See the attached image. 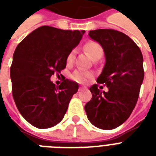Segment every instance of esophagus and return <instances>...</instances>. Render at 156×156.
<instances>
[{
	"label": "esophagus",
	"instance_id": "1",
	"mask_svg": "<svg viewBox=\"0 0 156 156\" xmlns=\"http://www.w3.org/2000/svg\"><path fill=\"white\" fill-rule=\"evenodd\" d=\"M87 90V88L83 87H79V89H78V90H79V91H83V90Z\"/></svg>",
	"mask_w": 156,
	"mask_h": 156
}]
</instances>
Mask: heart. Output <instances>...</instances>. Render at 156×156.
I'll list each match as a JSON object with an SVG mask.
<instances>
[{
  "instance_id": "1",
  "label": "heart",
  "mask_w": 156,
  "mask_h": 156,
  "mask_svg": "<svg viewBox=\"0 0 156 156\" xmlns=\"http://www.w3.org/2000/svg\"><path fill=\"white\" fill-rule=\"evenodd\" d=\"M84 49L90 56V58L94 61L101 58L104 54V48L101 44L94 40H90L86 43L84 45ZM74 57H75V50L73 49L69 52L68 56L66 57L67 64L73 63L74 61ZM92 73L90 72L82 70V69H77L71 74V78L78 83H86L90 78H92Z\"/></svg>"
}]
</instances>
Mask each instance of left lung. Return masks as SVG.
Wrapping results in <instances>:
<instances>
[{"label": "left lung", "instance_id": "8db88e82", "mask_svg": "<svg viewBox=\"0 0 156 156\" xmlns=\"http://www.w3.org/2000/svg\"><path fill=\"white\" fill-rule=\"evenodd\" d=\"M89 36L104 48L106 62L97 83H105L108 90L101 91L97 84L93 85L85 111L95 127L112 129L129 117L137 104L144 78L143 54L128 35L118 30H90Z\"/></svg>", "mask_w": 156, "mask_h": 156}]
</instances>
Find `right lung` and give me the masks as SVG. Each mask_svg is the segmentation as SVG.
<instances>
[{
    "label": "right lung",
    "mask_w": 156,
    "mask_h": 156,
    "mask_svg": "<svg viewBox=\"0 0 156 156\" xmlns=\"http://www.w3.org/2000/svg\"><path fill=\"white\" fill-rule=\"evenodd\" d=\"M84 33L43 26L16 48L10 67L12 94L21 115L36 128L57 125L78 91L75 82L65 78L56 87L50 78L66 68L69 52L79 44Z\"/></svg>",
    "instance_id": "right-lung-1"
}]
</instances>
